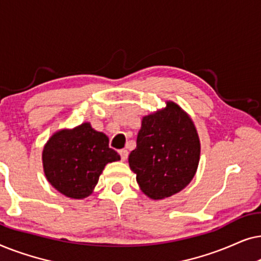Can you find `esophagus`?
<instances>
[{
  "label": "esophagus",
  "instance_id": "esophagus-1",
  "mask_svg": "<svg viewBox=\"0 0 261 261\" xmlns=\"http://www.w3.org/2000/svg\"><path fill=\"white\" fill-rule=\"evenodd\" d=\"M119 153H120V155H121V159L123 160H127V158H128V151L127 149H121V151H119Z\"/></svg>",
  "mask_w": 261,
  "mask_h": 261
}]
</instances>
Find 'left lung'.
I'll use <instances>...</instances> for the list:
<instances>
[{
    "mask_svg": "<svg viewBox=\"0 0 261 261\" xmlns=\"http://www.w3.org/2000/svg\"><path fill=\"white\" fill-rule=\"evenodd\" d=\"M201 142L194 121L177 103L142 117L128 163L141 191L164 199L183 190L197 171Z\"/></svg>",
    "mask_w": 261,
    "mask_h": 261,
    "instance_id": "1",
    "label": "left lung"
}]
</instances>
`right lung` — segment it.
Returning a JSON list of instances; mask_svg holds the SVG:
<instances>
[{
    "instance_id": "right-lung-1",
    "label": "right lung",
    "mask_w": 261,
    "mask_h": 261,
    "mask_svg": "<svg viewBox=\"0 0 261 261\" xmlns=\"http://www.w3.org/2000/svg\"><path fill=\"white\" fill-rule=\"evenodd\" d=\"M120 159L119 153L109 147L108 137L95 130L90 122L56 132L42 149L46 179L73 199L90 196L107 164Z\"/></svg>"
}]
</instances>
